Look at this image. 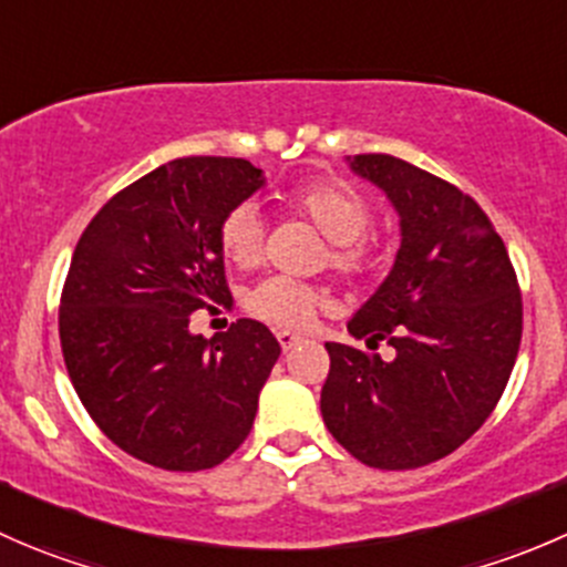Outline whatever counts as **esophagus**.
Segmentation results:
<instances>
[{"label":"esophagus","instance_id":"obj_1","mask_svg":"<svg viewBox=\"0 0 567 567\" xmlns=\"http://www.w3.org/2000/svg\"><path fill=\"white\" fill-rule=\"evenodd\" d=\"M277 340H279V346H282V351H293L296 346H301V342H305V337L293 334V331H277Z\"/></svg>","mask_w":567,"mask_h":567}]
</instances>
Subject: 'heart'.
Masks as SVG:
<instances>
[{
    "instance_id": "heart-1",
    "label": "heart",
    "mask_w": 567,
    "mask_h": 567,
    "mask_svg": "<svg viewBox=\"0 0 567 567\" xmlns=\"http://www.w3.org/2000/svg\"><path fill=\"white\" fill-rule=\"evenodd\" d=\"M288 205L305 214L331 241L329 266L346 277H359L373 262L364 230L370 227L368 199L337 181H316L293 188ZM221 251L236 266H251L262 255V216L255 203H241L221 219ZM323 296L305 282L288 277H268L247 296V310L266 323L282 329H305L316 320Z\"/></svg>"
}]
</instances>
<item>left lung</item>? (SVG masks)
Listing matches in <instances>:
<instances>
[{
  "label": "left lung",
  "instance_id": "8db88e82",
  "mask_svg": "<svg viewBox=\"0 0 567 567\" xmlns=\"http://www.w3.org/2000/svg\"><path fill=\"white\" fill-rule=\"evenodd\" d=\"M386 194L400 249L348 331L390 362L326 342L320 414L331 436L375 468H416L458 450L505 392L522 342V293L505 244L453 183L384 153L348 156Z\"/></svg>",
  "mask_w": 567,
  "mask_h": 567
}]
</instances>
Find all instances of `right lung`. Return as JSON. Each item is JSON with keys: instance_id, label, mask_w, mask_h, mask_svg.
<instances>
[{"instance_id": "right-lung-1", "label": "right lung", "mask_w": 567, "mask_h": 567, "mask_svg": "<svg viewBox=\"0 0 567 567\" xmlns=\"http://www.w3.org/2000/svg\"><path fill=\"white\" fill-rule=\"evenodd\" d=\"M262 186L247 158H175L114 194L73 251L60 305L68 375L106 439L151 466L210 468L251 431L277 337L238 318L208 340L188 320L233 299L219 227Z\"/></svg>"}]
</instances>
